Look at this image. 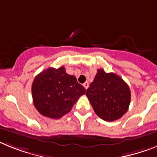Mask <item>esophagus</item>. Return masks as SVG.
<instances>
[{
    "mask_svg": "<svg viewBox=\"0 0 157 157\" xmlns=\"http://www.w3.org/2000/svg\"><path fill=\"white\" fill-rule=\"evenodd\" d=\"M83 86H84V87H85L86 90L87 89V88L89 87V82H86L85 83L83 84Z\"/></svg>",
    "mask_w": 157,
    "mask_h": 157,
    "instance_id": "1",
    "label": "esophagus"
}]
</instances>
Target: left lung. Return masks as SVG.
I'll list each match as a JSON object with an SVG mask.
<instances>
[{"mask_svg":"<svg viewBox=\"0 0 157 157\" xmlns=\"http://www.w3.org/2000/svg\"><path fill=\"white\" fill-rule=\"evenodd\" d=\"M86 95L96 114L106 121L121 118L130 104V90L126 82L114 73L98 69Z\"/></svg>","mask_w":157,"mask_h":157,"instance_id":"8db88e82","label":"left lung"}]
</instances>
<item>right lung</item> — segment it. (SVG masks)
<instances>
[{
  "label": "right lung",
  "instance_id": "obj_1",
  "mask_svg": "<svg viewBox=\"0 0 157 157\" xmlns=\"http://www.w3.org/2000/svg\"><path fill=\"white\" fill-rule=\"evenodd\" d=\"M86 89L64 67H49L36 76L32 85L33 103L40 114L58 119L69 113Z\"/></svg>",
  "mask_w": 157,
  "mask_h": 157
}]
</instances>
